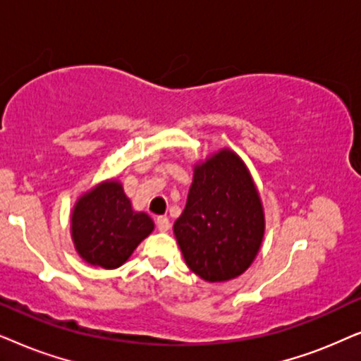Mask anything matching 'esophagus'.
Masks as SVG:
<instances>
[{
    "label": "esophagus",
    "instance_id": "obj_1",
    "mask_svg": "<svg viewBox=\"0 0 361 361\" xmlns=\"http://www.w3.org/2000/svg\"><path fill=\"white\" fill-rule=\"evenodd\" d=\"M157 228L158 231H161V233H166V231L170 229V219H168L166 216H160V218H157Z\"/></svg>",
    "mask_w": 361,
    "mask_h": 361
}]
</instances>
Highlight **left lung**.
<instances>
[{
	"instance_id": "8db88e82",
	"label": "left lung",
	"mask_w": 361,
	"mask_h": 361,
	"mask_svg": "<svg viewBox=\"0 0 361 361\" xmlns=\"http://www.w3.org/2000/svg\"><path fill=\"white\" fill-rule=\"evenodd\" d=\"M186 266L206 282H226L249 269L261 249L266 216L243 158L221 148L193 165V183L173 224Z\"/></svg>"
}]
</instances>
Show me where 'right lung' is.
I'll return each instance as SVG.
<instances>
[{
  "instance_id": "add662e5",
  "label": "right lung",
  "mask_w": 361,
  "mask_h": 361,
  "mask_svg": "<svg viewBox=\"0 0 361 361\" xmlns=\"http://www.w3.org/2000/svg\"><path fill=\"white\" fill-rule=\"evenodd\" d=\"M153 229V219L132 208L117 178L100 181L80 195L71 213L75 251L94 267H120Z\"/></svg>"
}]
</instances>
